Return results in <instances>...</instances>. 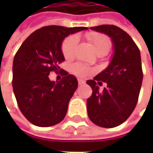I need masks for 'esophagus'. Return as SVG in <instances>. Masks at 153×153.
<instances>
[{"mask_svg": "<svg viewBox=\"0 0 153 153\" xmlns=\"http://www.w3.org/2000/svg\"><path fill=\"white\" fill-rule=\"evenodd\" d=\"M78 84H79V85H83V84H85V80L79 79H78Z\"/></svg>", "mask_w": 153, "mask_h": 153, "instance_id": "esophagus-1", "label": "esophagus"}]
</instances>
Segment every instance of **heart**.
I'll return each instance as SVG.
<instances>
[{"label": "heart", "mask_w": 153, "mask_h": 153, "mask_svg": "<svg viewBox=\"0 0 153 153\" xmlns=\"http://www.w3.org/2000/svg\"><path fill=\"white\" fill-rule=\"evenodd\" d=\"M86 37L97 54L105 55L109 52L111 48V42L105 34L90 32L86 34ZM77 43H78V39L76 36H69L64 40V42H62L61 50L65 59L69 60L74 58L75 55ZM72 70L74 74L79 77L87 76L94 72V70L91 67L81 63L74 64L72 67Z\"/></svg>", "instance_id": "1"}]
</instances>
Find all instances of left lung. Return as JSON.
Returning a JSON list of instances; mask_svg holds the SVG:
<instances>
[{"mask_svg": "<svg viewBox=\"0 0 153 153\" xmlns=\"http://www.w3.org/2000/svg\"><path fill=\"white\" fill-rule=\"evenodd\" d=\"M92 30L110 36L114 55L109 66L87 84L93 90L87 100L90 120L102 128H115L126 121L137 104L143 81L140 50L124 30L113 25L91 27ZM103 82L107 88L99 92Z\"/></svg>", "mask_w": 153, "mask_h": 153, "instance_id": "obj_1", "label": "left lung"}]
</instances>
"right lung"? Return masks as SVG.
Returning a JSON list of instances; mask_svg holds the SVG:
<instances>
[{"mask_svg":"<svg viewBox=\"0 0 153 153\" xmlns=\"http://www.w3.org/2000/svg\"><path fill=\"white\" fill-rule=\"evenodd\" d=\"M86 29L43 26L31 33L16 51L13 61V91L21 112L32 124L51 127L65 117L78 81L58 66L65 61L61 44L69 34ZM50 71L59 72L63 78L57 83L51 82L48 78Z\"/></svg>","mask_w":153,"mask_h":153,"instance_id":"obj_1","label":"right lung"}]
</instances>
